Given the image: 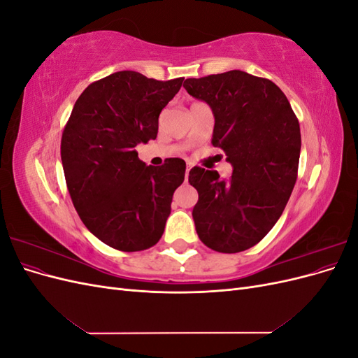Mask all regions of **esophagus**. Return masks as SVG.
I'll return each instance as SVG.
<instances>
[{
  "label": "esophagus",
  "mask_w": 358,
  "mask_h": 358,
  "mask_svg": "<svg viewBox=\"0 0 358 358\" xmlns=\"http://www.w3.org/2000/svg\"><path fill=\"white\" fill-rule=\"evenodd\" d=\"M189 170H191V166H188V167H187V176H185V180L188 179V175H189Z\"/></svg>",
  "instance_id": "esophagus-1"
}]
</instances>
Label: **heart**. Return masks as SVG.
I'll list each match as a JSON object with an SVG mask.
<instances>
[{"mask_svg": "<svg viewBox=\"0 0 358 358\" xmlns=\"http://www.w3.org/2000/svg\"><path fill=\"white\" fill-rule=\"evenodd\" d=\"M194 104H196V103H194Z\"/></svg>", "mask_w": 358, "mask_h": 358, "instance_id": "heart-1", "label": "heart"}]
</instances>
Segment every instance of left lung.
<instances>
[{
	"label": "left lung",
	"instance_id": "left-lung-1",
	"mask_svg": "<svg viewBox=\"0 0 358 358\" xmlns=\"http://www.w3.org/2000/svg\"><path fill=\"white\" fill-rule=\"evenodd\" d=\"M183 88L210 106L212 145L233 166L230 179L194 167L199 192L192 218L200 241L216 252L257 245L282 215L297 180L300 125L285 94L268 79L241 70L187 79Z\"/></svg>",
	"mask_w": 358,
	"mask_h": 358
}]
</instances>
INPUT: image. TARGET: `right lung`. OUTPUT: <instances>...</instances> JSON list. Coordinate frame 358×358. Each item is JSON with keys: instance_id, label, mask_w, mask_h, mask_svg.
I'll list each match as a JSON object with an SVG mask.
<instances>
[{"instance_id": "right-lung-1", "label": "right lung", "mask_w": 358, "mask_h": 358, "mask_svg": "<svg viewBox=\"0 0 358 358\" xmlns=\"http://www.w3.org/2000/svg\"><path fill=\"white\" fill-rule=\"evenodd\" d=\"M183 78L117 71L91 83L62 131L61 159L74 209L95 237L124 252L154 246L164 233L185 161L146 166L136 146L155 140L161 110Z\"/></svg>"}]
</instances>
